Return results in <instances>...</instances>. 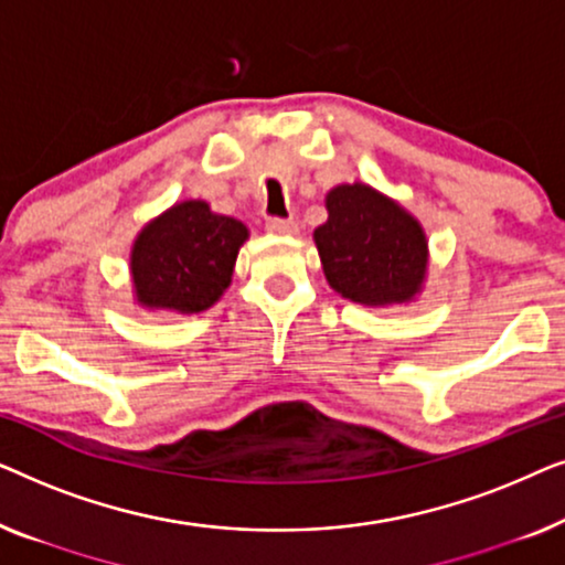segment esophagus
Masks as SVG:
<instances>
[{"mask_svg": "<svg viewBox=\"0 0 565 565\" xmlns=\"http://www.w3.org/2000/svg\"><path fill=\"white\" fill-rule=\"evenodd\" d=\"M267 231H269V234H275V236H292V234H298V223L296 221H285V218H269Z\"/></svg>", "mask_w": 565, "mask_h": 565, "instance_id": "34e87169", "label": "esophagus"}]
</instances>
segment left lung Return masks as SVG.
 <instances>
[{"label": "left lung", "mask_w": 565, "mask_h": 565, "mask_svg": "<svg viewBox=\"0 0 565 565\" xmlns=\"http://www.w3.org/2000/svg\"><path fill=\"white\" fill-rule=\"evenodd\" d=\"M327 223L313 231L327 282L367 308L408 306L422 296L429 242L419 218L365 182L327 192Z\"/></svg>", "instance_id": "1"}]
</instances>
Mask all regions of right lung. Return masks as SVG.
I'll return each instance as SVG.
<instances>
[{"instance_id":"1","label":"right lung","mask_w":565,"mask_h":565,"mask_svg":"<svg viewBox=\"0 0 565 565\" xmlns=\"http://www.w3.org/2000/svg\"><path fill=\"white\" fill-rule=\"evenodd\" d=\"M249 228L205 200H180L143 223L130 246V282L146 311L200 313L218 303Z\"/></svg>"}]
</instances>
